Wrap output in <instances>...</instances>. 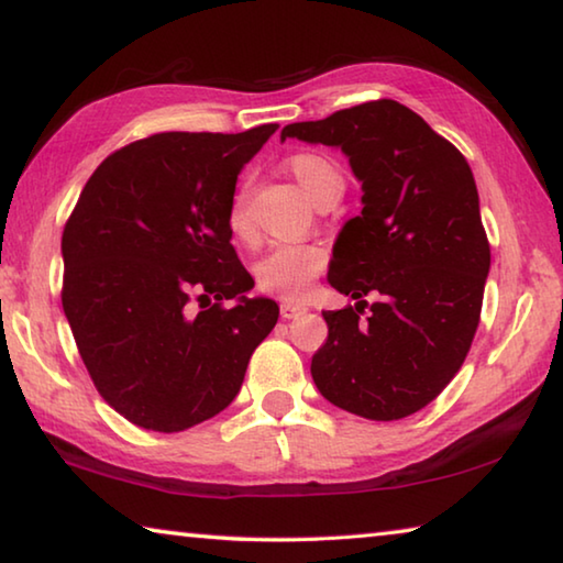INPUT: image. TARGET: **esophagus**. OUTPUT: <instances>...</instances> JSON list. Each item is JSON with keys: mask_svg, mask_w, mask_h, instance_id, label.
Instances as JSON below:
<instances>
[{"mask_svg": "<svg viewBox=\"0 0 563 563\" xmlns=\"http://www.w3.org/2000/svg\"><path fill=\"white\" fill-rule=\"evenodd\" d=\"M305 312H308V305L295 302V300H283V302H280V316H283L285 320H295V318L305 316Z\"/></svg>", "mask_w": 563, "mask_h": 563, "instance_id": "34e87169", "label": "esophagus"}]
</instances>
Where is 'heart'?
Wrapping results in <instances>:
<instances>
[{
	"instance_id": "obj_1",
	"label": "heart",
	"mask_w": 563,
	"mask_h": 563,
	"mask_svg": "<svg viewBox=\"0 0 563 563\" xmlns=\"http://www.w3.org/2000/svg\"><path fill=\"white\" fill-rule=\"evenodd\" d=\"M288 170L292 178L298 180L305 196L312 203H320L332 188L342 186L340 170L330 164L325 156L310 154H295L288 158ZM228 231H231L238 241H253L255 228L253 218L247 213V198L245 194H235L231 206H228ZM328 253L320 245H275L271 253H265L255 265V280L258 288L265 292H275L285 300L302 298L312 280L325 271Z\"/></svg>"
}]
</instances>
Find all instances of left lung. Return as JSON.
Instances as JSON below:
<instances>
[{
  "label": "left lung",
  "mask_w": 563,
  "mask_h": 563,
  "mask_svg": "<svg viewBox=\"0 0 563 563\" xmlns=\"http://www.w3.org/2000/svg\"><path fill=\"white\" fill-rule=\"evenodd\" d=\"M280 139L342 148L362 184V213L342 225L328 273L357 302L322 312L328 340L312 379L352 415H415L460 373L479 325L492 253L472 168L393 99L288 123Z\"/></svg>",
  "instance_id": "obj_1"
}]
</instances>
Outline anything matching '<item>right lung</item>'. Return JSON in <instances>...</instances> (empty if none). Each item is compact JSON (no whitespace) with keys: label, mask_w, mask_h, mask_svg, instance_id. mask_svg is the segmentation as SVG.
<instances>
[{"label":"right lung","mask_w":563,"mask_h":563,"mask_svg":"<svg viewBox=\"0 0 563 563\" xmlns=\"http://www.w3.org/2000/svg\"><path fill=\"white\" fill-rule=\"evenodd\" d=\"M275 129L133 141L101 161L64 225L76 347L136 427L170 434L223 412L278 322V302L245 295L253 278L225 221L238 174Z\"/></svg>","instance_id":"1"}]
</instances>
